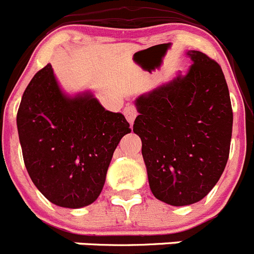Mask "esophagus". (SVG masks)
<instances>
[{
  "mask_svg": "<svg viewBox=\"0 0 254 254\" xmlns=\"http://www.w3.org/2000/svg\"><path fill=\"white\" fill-rule=\"evenodd\" d=\"M124 114H125V118H127V122H129L130 124H132V122L135 120L136 115H138V110H136L135 106H132V105H127V106L124 109Z\"/></svg>",
  "mask_w": 254,
  "mask_h": 254,
  "instance_id": "obj_1",
  "label": "esophagus"
}]
</instances>
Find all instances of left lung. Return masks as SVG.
Instances as JSON below:
<instances>
[{
  "label": "left lung",
  "mask_w": 254,
  "mask_h": 254,
  "mask_svg": "<svg viewBox=\"0 0 254 254\" xmlns=\"http://www.w3.org/2000/svg\"><path fill=\"white\" fill-rule=\"evenodd\" d=\"M178 74L135 101L132 131L141 139L153 195L173 206L195 204L219 181L229 158L233 110L220 65L197 50Z\"/></svg>",
  "instance_id": "left-lung-1"
}]
</instances>
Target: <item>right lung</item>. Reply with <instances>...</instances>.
I'll use <instances>...</instances> for the list:
<instances>
[{"instance_id": "add662e5", "label": "right lung", "mask_w": 254, "mask_h": 254, "mask_svg": "<svg viewBox=\"0 0 254 254\" xmlns=\"http://www.w3.org/2000/svg\"><path fill=\"white\" fill-rule=\"evenodd\" d=\"M16 122L31 181L69 209L99 197L119 141L131 131L123 114L105 110L90 93L67 97L50 64L27 84Z\"/></svg>"}]
</instances>
